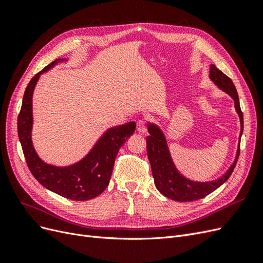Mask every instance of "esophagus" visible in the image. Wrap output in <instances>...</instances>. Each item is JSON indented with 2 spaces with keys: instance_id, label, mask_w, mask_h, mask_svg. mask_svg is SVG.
<instances>
[{
  "instance_id": "obj_1",
  "label": "esophagus",
  "mask_w": 263,
  "mask_h": 263,
  "mask_svg": "<svg viewBox=\"0 0 263 263\" xmlns=\"http://www.w3.org/2000/svg\"><path fill=\"white\" fill-rule=\"evenodd\" d=\"M136 129L139 134H142L146 132V122L144 119H138L137 124H136Z\"/></svg>"
}]
</instances>
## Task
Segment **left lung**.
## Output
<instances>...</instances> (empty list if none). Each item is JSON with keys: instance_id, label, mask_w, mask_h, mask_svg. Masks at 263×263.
<instances>
[{"instance_id": "8db88e82", "label": "left lung", "mask_w": 263, "mask_h": 263, "mask_svg": "<svg viewBox=\"0 0 263 263\" xmlns=\"http://www.w3.org/2000/svg\"><path fill=\"white\" fill-rule=\"evenodd\" d=\"M210 79L220 90L228 93L233 98L235 102L236 112L239 115L240 119L241 137L243 130V117L240 109L239 98H238V93L232 79L222 73L214 65H211L210 68ZM147 126L149 132V136L147 137L146 141L147 155L150 161L156 187L164 196L178 202H191L201 200V198L211 194L215 190L218 189L222 183H225L229 179V177L232 176L240 153V138L235 160L224 176L215 181L195 182L183 177L176 168L162 130L156 124L148 123Z\"/></svg>"}]
</instances>
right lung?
<instances>
[{
    "mask_svg": "<svg viewBox=\"0 0 263 263\" xmlns=\"http://www.w3.org/2000/svg\"><path fill=\"white\" fill-rule=\"evenodd\" d=\"M66 59H57L45 67L29 81L24 93L21 112L17 118V132L28 169L35 179L52 192L72 201H86L100 195L104 191L112 176L115 158L127 138L136 128V123L129 122L116 126L98 140L81 161L69 166H54L45 163L38 157L31 141L33 127V93L42 73L55 63Z\"/></svg>",
    "mask_w": 263,
    "mask_h": 263,
    "instance_id": "1",
    "label": "right lung"
}]
</instances>
